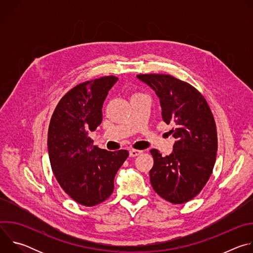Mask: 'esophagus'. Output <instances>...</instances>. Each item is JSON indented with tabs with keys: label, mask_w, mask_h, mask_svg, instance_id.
I'll return each mask as SVG.
<instances>
[{
	"label": "esophagus",
	"mask_w": 253,
	"mask_h": 253,
	"mask_svg": "<svg viewBox=\"0 0 253 253\" xmlns=\"http://www.w3.org/2000/svg\"><path fill=\"white\" fill-rule=\"evenodd\" d=\"M142 152H143L142 150H137V149H131V150L129 151V155H130L131 157H136V156L140 155V154H141Z\"/></svg>",
	"instance_id": "esophagus-1"
}]
</instances>
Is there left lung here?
I'll return each mask as SVG.
<instances>
[{
  "instance_id": "left-lung-1",
  "label": "left lung",
  "mask_w": 253,
  "mask_h": 253,
  "mask_svg": "<svg viewBox=\"0 0 253 253\" xmlns=\"http://www.w3.org/2000/svg\"><path fill=\"white\" fill-rule=\"evenodd\" d=\"M159 98L162 119L173 128V152L163 157L150 150L149 172L154 191L165 200L182 204L193 199L212 173L217 151V132L205 98L190 84L166 74H140Z\"/></svg>"
}]
</instances>
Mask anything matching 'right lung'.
<instances>
[{"label":"right lung","instance_id":"add662e5","mask_svg":"<svg viewBox=\"0 0 253 253\" xmlns=\"http://www.w3.org/2000/svg\"><path fill=\"white\" fill-rule=\"evenodd\" d=\"M118 81L105 76L71 89L58 103L48 130L52 171L62 189L77 203L95 206L114 190V178L129 156L93 145L88 136L102 122V107L108 92Z\"/></svg>","mask_w":253,"mask_h":253}]
</instances>
